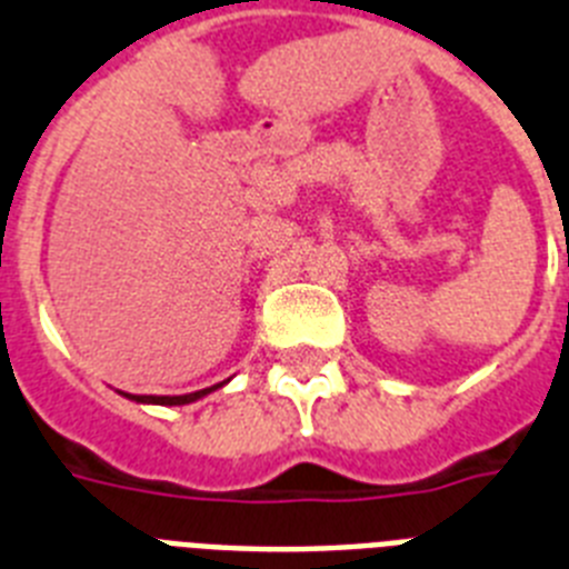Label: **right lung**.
Here are the masks:
<instances>
[{"label": "right lung", "instance_id": "add662e5", "mask_svg": "<svg viewBox=\"0 0 569 569\" xmlns=\"http://www.w3.org/2000/svg\"><path fill=\"white\" fill-rule=\"evenodd\" d=\"M222 385H228V381H219V385H213V388L196 390V393H184V396H132V393H121V396H127V399H132V402H141V405H190V402H196V399H202V396L219 390Z\"/></svg>", "mask_w": 569, "mask_h": 569}]
</instances>
